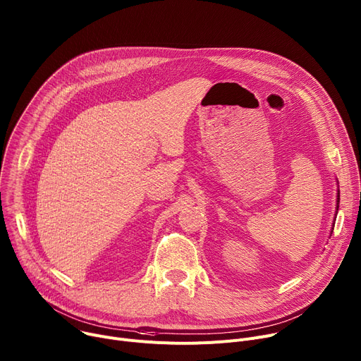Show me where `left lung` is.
<instances>
[{
    "label": "left lung",
    "instance_id": "obj_1",
    "mask_svg": "<svg viewBox=\"0 0 361 361\" xmlns=\"http://www.w3.org/2000/svg\"><path fill=\"white\" fill-rule=\"evenodd\" d=\"M338 202H340V190H337V208H336V216H337V212H338ZM334 226V225H333ZM334 229V228H331ZM333 232V231H331Z\"/></svg>",
    "mask_w": 361,
    "mask_h": 361
}]
</instances>
